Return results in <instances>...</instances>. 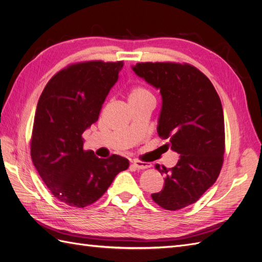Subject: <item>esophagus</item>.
I'll list each match as a JSON object with an SVG mask.
<instances>
[{
  "label": "esophagus",
  "instance_id": "34e87169",
  "mask_svg": "<svg viewBox=\"0 0 262 262\" xmlns=\"http://www.w3.org/2000/svg\"><path fill=\"white\" fill-rule=\"evenodd\" d=\"M132 166L136 169H145V168H149L152 164L150 163H146V162H141V161H133L132 162Z\"/></svg>",
  "mask_w": 262,
  "mask_h": 262
}]
</instances>
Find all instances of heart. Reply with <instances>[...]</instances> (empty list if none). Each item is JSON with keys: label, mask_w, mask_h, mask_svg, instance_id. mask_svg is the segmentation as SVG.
Returning a JSON list of instances; mask_svg holds the SVG:
<instances>
[{"label": "heart", "mask_w": 262, "mask_h": 262, "mask_svg": "<svg viewBox=\"0 0 262 262\" xmlns=\"http://www.w3.org/2000/svg\"><path fill=\"white\" fill-rule=\"evenodd\" d=\"M148 97H153L152 94L147 91L145 87L141 86V85H136L132 86L130 91H129V101H138L141 99H145Z\"/></svg>", "instance_id": "1"}]
</instances>
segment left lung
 I'll return each instance as SVG.
<instances>
[{
    "instance_id": "left-lung-1",
    "label": "left lung",
    "mask_w": 262,
    "mask_h": 262,
    "mask_svg": "<svg viewBox=\"0 0 262 262\" xmlns=\"http://www.w3.org/2000/svg\"><path fill=\"white\" fill-rule=\"evenodd\" d=\"M132 69L160 90L157 133L168 139L167 148L180 154L172 168L156 165L165 182L152 199L165 210L184 209L200 199L222 169L225 126L221 99L209 78L188 63L141 62Z\"/></svg>"
}]
</instances>
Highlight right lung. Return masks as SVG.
Returning <instances> with one entry per match:
<instances>
[{"instance_id":"add662e5","label":"right lung","mask_w":262,"mask_h":262,"mask_svg":"<svg viewBox=\"0 0 262 262\" xmlns=\"http://www.w3.org/2000/svg\"><path fill=\"white\" fill-rule=\"evenodd\" d=\"M123 61H85L70 64L47 83L38 100L30 155L54 198L85 208L104 194L129 161L113 154L98 158L83 148V132L98 120Z\"/></svg>"}]
</instances>
